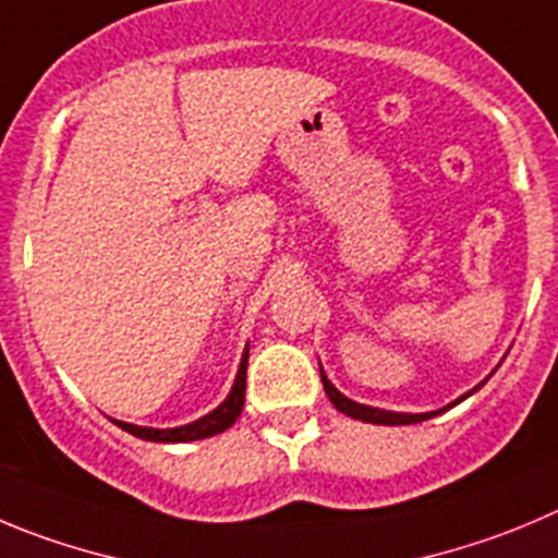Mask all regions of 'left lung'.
Here are the masks:
<instances>
[{"label":"left lung","mask_w":558,"mask_h":558,"mask_svg":"<svg viewBox=\"0 0 558 558\" xmlns=\"http://www.w3.org/2000/svg\"><path fill=\"white\" fill-rule=\"evenodd\" d=\"M322 372V368H319ZM322 385H325V393L330 397V402L336 404V410H341V413H347L350 418H357V421H366V424H388V426H402V424H418V421H426L432 418V415L444 413V410H437V413H418V415H408V413H388V410H377V408H368V404H357L352 402V399H347L341 393V390L336 388V385L327 379V374L322 372ZM476 390V388H473ZM471 390V393H473ZM468 397V393H465ZM465 397H460L457 402H462ZM454 402V404H457Z\"/></svg>","instance_id":"obj_1"}]
</instances>
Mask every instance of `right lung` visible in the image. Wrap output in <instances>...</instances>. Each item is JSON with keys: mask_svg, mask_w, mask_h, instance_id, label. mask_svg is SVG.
<instances>
[{"mask_svg": "<svg viewBox=\"0 0 558 558\" xmlns=\"http://www.w3.org/2000/svg\"><path fill=\"white\" fill-rule=\"evenodd\" d=\"M244 379H247V350H244L242 363H239V374L233 379V388L228 393L226 402L217 410H211L208 415H203L201 421L186 426H175V429H150V426H134L123 424V421H114L123 432L134 437H143V440H154V444H186V440H203V437H211L217 432H226L233 421L239 418L244 408Z\"/></svg>", "mask_w": 558, "mask_h": 558, "instance_id": "obj_1", "label": "right lung"}]
</instances>
